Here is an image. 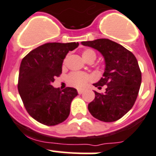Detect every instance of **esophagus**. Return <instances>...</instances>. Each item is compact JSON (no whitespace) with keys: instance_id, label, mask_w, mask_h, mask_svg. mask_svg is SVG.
<instances>
[{"instance_id":"obj_1","label":"esophagus","mask_w":156,"mask_h":156,"mask_svg":"<svg viewBox=\"0 0 156 156\" xmlns=\"http://www.w3.org/2000/svg\"><path fill=\"white\" fill-rule=\"evenodd\" d=\"M83 92H84V91H83V90H81V89H78V93L79 94H81Z\"/></svg>"}]
</instances>
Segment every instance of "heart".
Masks as SVG:
<instances>
[{
  "instance_id": "obj_1",
  "label": "heart",
  "mask_w": 156,
  "mask_h": 156,
  "mask_svg": "<svg viewBox=\"0 0 156 156\" xmlns=\"http://www.w3.org/2000/svg\"><path fill=\"white\" fill-rule=\"evenodd\" d=\"M82 58L85 62H94L96 59V53L91 49H86L82 52ZM92 79L91 75L81 72H72L68 76V83L75 88H84L88 81Z\"/></svg>"
}]
</instances>
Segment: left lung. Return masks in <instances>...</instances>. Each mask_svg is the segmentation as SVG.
Returning a JSON list of instances; mask_svg holds the SVG:
<instances>
[{
	"instance_id": "8db88e82",
	"label": "left lung",
	"mask_w": 156,
	"mask_h": 156,
	"mask_svg": "<svg viewBox=\"0 0 156 156\" xmlns=\"http://www.w3.org/2000/svg\"><path fill=\"white\" fill-rule=\"evenodd\" d=\"M81 44L98 50L105 62L103 77L93 85L105 92L94 91L95 97L88 104L91 115L105 122L120 119L130 110L137 98L142 73L135 55L122 45L106 38L82 41Z\"/></svg>"
}]
</instances>
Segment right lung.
<instances>
[{
    "mask_svg": "<svg viewBox=\"0 0 156 156\" xmlns=\"http://www.w3.org/2000/svg\"><path fill=\"white\" fill-rule=\"evenodd\" d=\"M78 44V42L44 44L29 52L21 61L18 92L28 114L41 124L56 126L69 115L71 103L78 91L70 87L60 91L51 83L62 74L67 54Z\"/></svg>",
    "mask_w": 156,
    "mask_h": 156,
    "instance_id": "right-lung-1",
    "label": "right lung"
}]
</instances>
